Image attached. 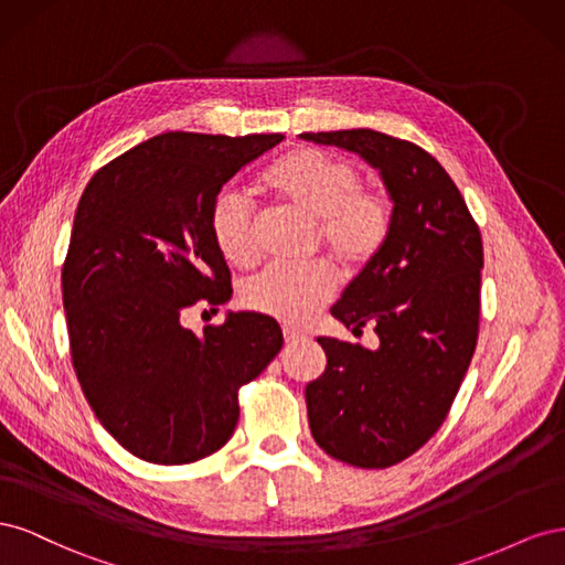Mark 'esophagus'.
<instances>
[{
	"label": "esophagus",
	"instance_id": "esophagus-1",
	"mask_svg": "<svg viewBox=\"0 0 565 565\" xmlns=\"http://www.w3.org/2000/svg\"><path fill=\"white\" fill-rule=\"evenodd\" d=\"M282 334H285V341H287L289 347H295V344H299V341L306 339V334L295 330V328H282Z\"/></svg>",
	"mask_w": 565,
	"mask_h": 565
}]
</instances>
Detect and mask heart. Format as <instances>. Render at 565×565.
<instances>
[{
	"label": "heart",
	"mask_w": 565,
	"mask_h": 565,
	"mask_svg": "<svg viewBox=\"0 0 565 565\" xmlns=\"http://www.w3.org/2000/svg\"><path fill=\"white\" fill-rule=\"evenodd\" d=\"M259 191L285 207L316 218L318 241L344 270H363L384 249L393 226V202L384 188L361 185V169L349 158L301 146L287 150L256 179ZM210 233L233 266L256 259V224L245 198L221 191L210 207ZM337 273L330 262L270 266L243 292L249 311L285 324L309 322L334 297Z\"/></svg>",
	"instance_id": "obj_1"
}]
</instances>
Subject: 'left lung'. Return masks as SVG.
Listing matches in <instances>:
<instances>
[{"mask_svg":"<svg viewBox=\"0 0 565 565\" xmlns=\"http://www.w3.org/2000/svg\"><path fill=\"white\" fill-rule=\"evenodd\" d=\"M301 139L358 152L380 169L393 200L384 249L332 306L353 334L372 324L380 349L320 337L328 367L306 386L318 446L351 467L386 469L440 429L469 370L481 318V231L424 148L372 129Z\"/></svg>","mask_w":565,"mask_h":565,"instance_id":"obj_1","label":"left lung"}]
</instances>
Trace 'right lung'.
<instances>
[{
  "label": "right lung",
  "instance_id": "add662e5",
  "mask_svg": "<svg viewBox=\"0 0 565 565\" xmlns=\"http://www.w3.org/2000/svg\"><path fill=\"white\" fill-rule=\"evenodd\" d=\"M282 139L169 131L84 188L61 273L71 358L98 422L139 459L174 467L224 448L237 391L282 349L280 324L259 313H231L202 337L181 324L191 306L233 295L210 233L221 185Z\"/></svg>",
  "mask_w": 565,
  "mask_h": 565
}]
</instances>
